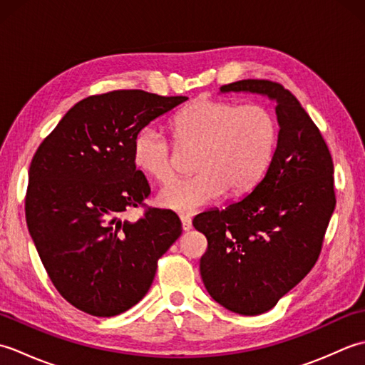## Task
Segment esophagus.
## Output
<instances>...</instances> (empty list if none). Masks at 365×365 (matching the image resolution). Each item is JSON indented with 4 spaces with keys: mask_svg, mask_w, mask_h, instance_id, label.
<instances>
[{
    "mask_svg": "<svg viewBox=\"0 0 365 365\" xmlns=\"http://www.w3.org/2000/svg\"><path fill=\"white\" fill-rule=\"evenodd\" d=\"M180 221H182V229L187 232V230H191V227H192V222H191V218L190 216H187V215H182L180 216Z\"/></svg>",
    "mask_w": 365,
    "mask_h": 365,
    "instance_id": "esophagus-1",
    "label": "esophagus"
}]
</instances>
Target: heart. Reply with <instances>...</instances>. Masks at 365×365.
<instances>
[{"label": "heart", "instance_id": "1", "mask_svg": "<svg viewBox=\"0 0 365 365\" xmlns=\"http://www.w3.org/2000/svg\"><path fill=\"white\" fill-rule=\"evenodd\" d=\"M178 149L196 150V175L177 178L158 192V202L180 213H195L218 200L224 192H245L267 173L277 145L274 113L260 103L240 105L199 98L185 106L174 122ZM175 144L153 125L133 139L135 165L165 183L175 175Z\"/></svg>", "mask_w": 365, "mask_h": 365}]
</instances>
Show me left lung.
<instances>
[{"label": "left lung", "instance_id": "obj_1", "mask_svg": "<svg viewBox=\"0 0 365 365\" xmlns=\"http://www.w3.org/2000/svg\"><path fill=\"white\" fill-rule=\"evenodd\" d=\"M276 100L277 147L265 177L224 210L197 215L207 237L200 276L210 297L240 315L273 309L319 260L336 208L334 165L319 127L298 98L269 80H242L221 92Z\"/></svg>", "mask_w": 365, "mask_h": 365}]
</instances>
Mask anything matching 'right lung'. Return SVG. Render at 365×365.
I'll return each instance as SVG.
<instances>
[{"instance_id": "1", "label": "right lung", "mask_w": 365, "mask_h": 365, "mask_svg": "<svg viewBox=\"0 0 365 365\" xmlns=\"http://www.w3.org/2000/svg\"><path fill=\"white\" fill-rule=\"evenodd\" d=\"M188 97L139 89L83 98L46 136L29 166L25 215L50 281L94 317L128 311L149 292L158 259L182 234L178 216L144 204L135 135ZM145 207L135 223L123 211Z\"/></svg>"}]
</instances>
